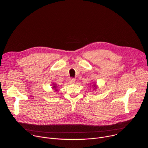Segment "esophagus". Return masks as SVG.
I'll list each match as a JSON object with an SVG mask.
<instances>
[{
	"label": "esophagus",
	"instance_id": "1",
	"mask_svg": "<svg viewBox=\"0 0 148 148\" xmlns=\"http://www.w3.org/2000/svg\"><path fill=\"white\" fill-rule=\"evenodd\" d=\"M69 82H70V84H74V82H75V79H74V78H70V79Z\"/></svg>",
	"mask_w": 148,
	"mask_h": 148
}]
</instances>
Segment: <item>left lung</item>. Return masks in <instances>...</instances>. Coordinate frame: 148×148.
Returning <instances> with one entry per match:
<instances>
[{"label":"left lung","mask_w":148,"mask_h":148,"mask_svg":"<svg viewBox=\"0 0 148 148\" xmlns=\"http://www.w3.org/2000/svg\"><path fill=\"white\" fill-rule=\"evenodd\" d=\"M94 87H95V85H94Z\"/></svg>","instance_id":"8db88e82"}]
</instances>
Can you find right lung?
I'll use <instances>...</instances> for the list:
<instances>
[{
  "instance_id": "right-lung-1",
  "label": "right lung",
  "mask_w": 148,
  "mask_h": 148,
  "mask_svg": "<svg viewBox=\"0 0 148 148\" xmlns=\"http://www.w3.org/2000/svg\"><path fill=\"white\" fill-rule=\"evenodd\" d=\"M53 88H55V90H56V91H57V89H56V86H53Z\"/></svg>"
}]
</instances>
